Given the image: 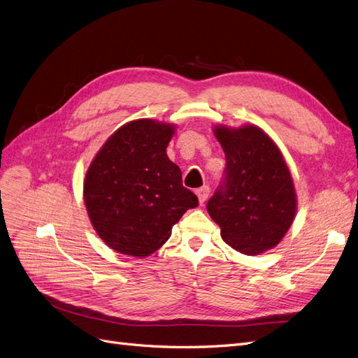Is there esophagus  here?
<instances>
[{
    "instance_id": "obj_1",
    "label": "esophagus",
    "mask_w": 358,
    "mask_h": 358,
    "mask_svg": "<svg viewBox=\"0 0 358 358\" xmlns=\"http://www.w3.org/2000/svg\"><path fill=\"white\" fill-rule=\"evenodd\" d=\"M209 192H210V189H209V187H208V185H204V187H201V188H199V189L196 191L200 204H203V203L206 201V199L209 197Z\"/></svg>"
}]
</instances>
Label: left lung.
<instances>
[{"instance_id": "8db88e82", "label": "left lung", "mask_w": 358, "mask_h": 358, "mask_svg": "<svg viewBox=\"0 0 358 358\" xmlns=\"http://www.w3.org/2000/svg\"><path fill=\"white\" fill-rule=\"evenodd\" d=\"M225 154V176L208 201L227 245L245 255L275 248L294 221L297 197L276 143L257 125H216Z\"/></svg>"}]
</instances>
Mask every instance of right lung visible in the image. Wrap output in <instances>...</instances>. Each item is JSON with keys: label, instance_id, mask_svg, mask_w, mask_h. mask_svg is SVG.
Wrapping results in <instances>:
<instances>
[{"label": "right lung", "instance_id": "right-lung-1", "mask_svg": "<svg viewBox=\"0 0 358 358\" xmlns=\"http://www.w3.org/2000/svg\"><path fill=\"white\" fill-rule=\"evenodd\" d=\"M175 125L137 119L106 140L83 180L94 230L113 251L148 257L164 245L182 215L199 199L182 185L167 157Z\"/></svg>", "mask_w": 358, "mask_h": 358}]
</instances>
